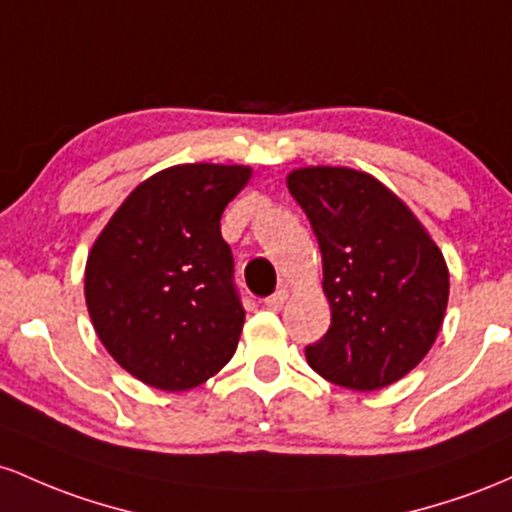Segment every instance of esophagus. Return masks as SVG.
<instances>
[{
  "mask_svg": "<svg viewBox=\"0 0 512 512\" xmlns=\"http://www.w3.org/2000/svg\"><path fill=\"white\" fill-rule=\"evenodd\" d=\"M285 302H287V290L285 287H280L278 292H273L271 297H266V302L263 304H266L268 309H273V312H278V309H283Z\"/></svg>",
  "mask_w": 512,
  "mask_h": 512,
  "instance_id": "1",
  "label": "esophagus"
}]
</instances>
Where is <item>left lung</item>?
Returning <instances> with one entry per match:
<instances>
[{
	"mask_svg": "<svg viewBox=\"0 0 512 512\" xmlns=\"http://www.w3.org/2000/svg\"><path fill=\"white\" fill-rule=\"evenodd\" d=\"M287 188L317 234L331 326L307 363L355 392L389 387L433 348L450 297L442 251L409 205L348 166H302Z\"/></svg>",
	"mask_w": 512,
	"mask_h": 512,
	"instance_id": "obj_1",
	"label": "left lung"
}]
</instances>
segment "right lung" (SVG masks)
<instances>
[{"label": "right lung", "instance_id": "obj_1", "mask_svg": "<svg viewBox=\"0 0 512 512\" xmlns=\"http://www.w3.org/2000/svg\"><path fill=\"white\" fill-rule=\"evenodd\" d=\"M251 179L241 164H176L132 191L86 258L84 297L111 358L162 392L208 382L244 329L227 203Z\"/></svg>", "mask_w": 512, "mask_h": 512}]
</instances>
